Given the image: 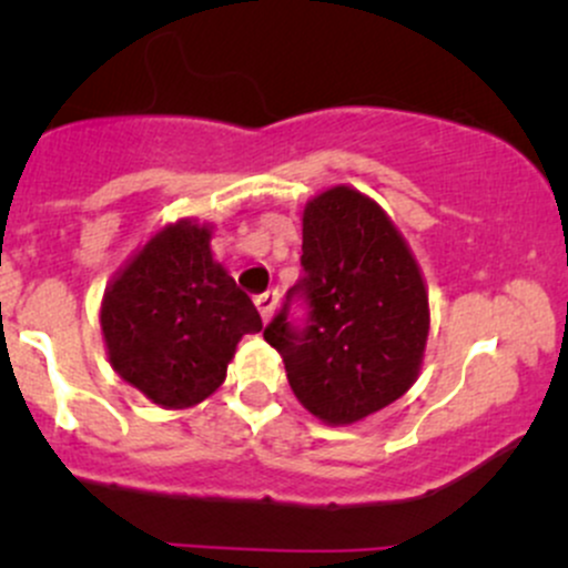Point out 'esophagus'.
Here are the masks:
<instances>
[{"instance_id":"esophagus-1","label":"esophagus","mask_w":568,"mask_h":568,"mask_svg":"<svg viewBox=\"0 0 568 568\" xmlns=\"http://www.w3.org/2000/svg\"><path fill=\"white\" fill-rule=\"evenodd\" d=\"M277 302H280V293H277L275 288H270V291L258 293V296H256V306H258V312H262L264 321H270V317L275 315V306H277Z\"/></svg>"}]
</instances>
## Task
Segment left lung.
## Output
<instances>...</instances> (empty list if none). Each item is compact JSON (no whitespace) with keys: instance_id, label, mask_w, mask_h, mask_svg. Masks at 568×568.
<instances>
[{"instance_id":"8db88e82","label":"left lung","mask_w":568,"mask_h":568,"mask_svg":"<svg viewBox=\"0 0 568 568\" xmlns=\"http://www.w3.org/2000/svg\"><path fill=\"white\" fill-rule=\"evenodd\" d=\"M304 275L264 338L283 355L291 389L328 425H352L414 384L429 310L419 266L376 202L347 186L304 211ZM302 301V324L290 315Z\"/></svg>"}]
</instances>
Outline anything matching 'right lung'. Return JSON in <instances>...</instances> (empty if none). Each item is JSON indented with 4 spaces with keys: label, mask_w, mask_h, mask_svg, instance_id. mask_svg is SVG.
Listing matches in <instances>:
<instances>
[{
    "label": "right lung",
    "mask_w": 568,
    "mask_h": 568,
    "mask_svg": "<svg viewBox=\"0 0 568 568\" xmlns=\"http://www.w3.org/2000/svg\"><path fill=\"white\" fill-rule=\"evenodd\" d=\"M101 328L122 379L160 406L184 408L224 382L234 347L262 331V315L213 262L211 232L181 221L109 285Z\"/></svg>",
    "instance_id": "obj_1"
}]
</instances>
